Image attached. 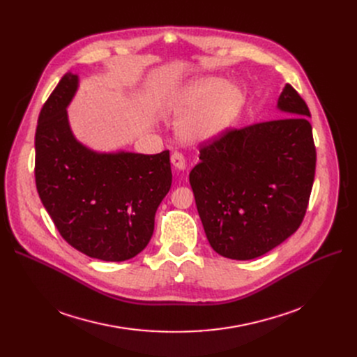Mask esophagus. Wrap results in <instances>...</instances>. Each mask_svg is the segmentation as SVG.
Wrapping results in <instances>:
<instances>
[{"instance_id": "esophagus-1", "label": "esophagus", "mask_w": 357, "mask_h": 357, "mask_svg": "<svg viewBox=\"0 0 357 357\" xmlns=\"http://www.w3.org/2000/svg\"><path fill=\"white\" fill-rule=\"evenodd\" d=\"M171 162H172V165L175 166V169H178V171H185V169H186L185 158H183V155H182V153H179V152L172 153V156H171Z\"/></svg>"}]
</instances>
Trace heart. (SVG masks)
Instances as JSON below:
<instances>
[{
  "instance_id": "b5f03b06",
  "label": "heart",
  "mask_w": 357,
  "mask_h": 357,
  "mask_svg": "<svg viewBox=\"0 0 357 357\" xmlns=\"http://www.w3.org/2000/svg\"><path fill=\"white\" fill-rule=\"evenodd\" d=\"M245 98L233 84L221 78H199L186 85L174 97L171 109L185 116L179 135L188 142H207L217 137L238 114Z\"/></svg>"
}]
</instances>
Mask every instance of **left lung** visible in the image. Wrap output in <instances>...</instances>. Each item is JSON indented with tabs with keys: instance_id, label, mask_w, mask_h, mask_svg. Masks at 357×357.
Returning <instances> with one entry per match:
<instances>
[{
	"instance_id": "obj_1",
	"label": "left lung",
	"mask_w": 357,
	"mask_h": 357,
	"mask_svg": "<svg viewBox=\"0 0 357 357\" xmlns=\"http://www.w3.org/2000/svg\"><path fill=\"white\" fill-rule=\"evenodd\" d=\"M280 119L227 130L199 150L190 174L211 248L250 260L292 236L304 220L315 175V146L305 101L287 84Z\"/></svg>"
}]
</instances>
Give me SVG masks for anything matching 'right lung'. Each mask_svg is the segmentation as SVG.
Wrapping results in <instances>:
<instances>
[{
  "label": "right lung",
  "mask_w": 357,
  "mask_h": 357,
  "mask_svg": "<svg viewBox=\"0 0 357 357\" xmlns=\"http://www.w3.org/2000/svg\"><path fill=\"white\" fill-rule=\"evenodd\" d=\"M79 86L68 72L45 102L36 128L37 192L72 248L105 261L139 255L171 190L169 150L158 155L96 152L73 136L68 119Z\"/></svg>",
  "instance_id": "right-lung-1"
}]
</instances>
